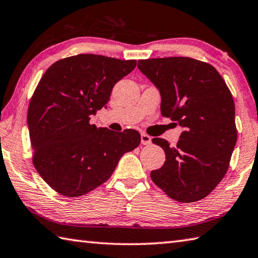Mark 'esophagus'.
<instances>
[{"mask_svg": "<svg viewBox=\"0 0 258 258\" xmlns=\"http://www.w3.org/2000/svg\"><path fill=\"white\" fill-rule=\"evenodd\" d=\"M151 141H152V138L150 137V135L145 134V133L141 134V143H142V144L148 145V144L151 143Z\"/></svg>", "mask_w": 258, "mask_h": 258, "instance_id": "1", "label": "esophagus"}]
</instances>
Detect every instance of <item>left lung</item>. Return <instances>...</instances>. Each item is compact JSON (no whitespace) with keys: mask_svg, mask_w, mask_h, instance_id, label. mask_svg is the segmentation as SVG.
<instances>
[{"mask_svg":"<svg viewBox=\"0 0 258 258\" xmlns=\"http://www.w3.org/2000/svg\"><path fill=\"white\" fill-rule=\"evenodd\" d=\"M138 68L160 92L161 115L182 127L176 147L152 140L166 161L151 179L176 201H200L226 175L237 142L231 92L212 65L194 58L140 59Z\"/></svg>","mask_w":258,"mask_h":258,"instance_id":"obj_1","label":"left lung"}]
</instances>
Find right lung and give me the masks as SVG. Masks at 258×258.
Segmentation results:
<instances>
[{
    "label": "right lung",
    "instance_id": "1",
    "mask_svg": "<svg viewBox=\"0 0 258 258\" xmlns=\"http://www.w3.org/2000/svg\"><path fill=\"white\" fill-rule=\"evenodd\" d=\"M135 67L134 59L80 54L55 62L41 78L27 123L34 166L57 193L77 198L97 188L121 156L140 144L138 131L90 124L91 115L107 108L115 84Z\"/></svg>",
    "mask_w": 258,
    "mask_h": 258
}]
</instances>
